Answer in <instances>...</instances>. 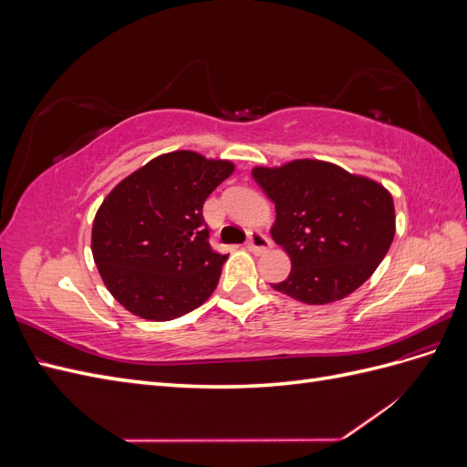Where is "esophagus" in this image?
Here are the masks:
<instances>
[{
    "mask_svg": "<svg viewBox=\"0 0 467 467\" xmlns=\"http://www.w3.org/2000/svg\"><path fill=\"white\" fill-rule=\"evenodd\" d=\"M245 247H247L249 251H253V253H263V251H266L268 247H271V239H268V237H266L265 234H261V232H251Z\"/></svg>",
    "mask_w": 467,
    "mask_h": 467,
    "instance_id": "obj_1",
    "label": "esophagus"
}]
</instances>
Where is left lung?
Here are the masks:
<instances>
[{"label":"left lung","mask_w":467,"mask_h":467,"mask_svg":"<svg viewBox=\"0 0 467 467\" xmlns=\"http://www.w3.org/2000/svg\"><path fill=\"white\" fill-rule=\"evenodd\" d=\"M276 218L275 244L292 261L286 280L273 288L321 306L360 288L384 261L395 235L391 192L378 181L329 161L294 160L251 171Z\"/></svg>","instance_id":"8db88e82"}]
</instances>
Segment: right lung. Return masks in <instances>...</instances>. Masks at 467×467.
Listing matches in <instances>:
<instances>
[{"label":"right lung","mask_w":467,"mask_h":467,"mask_svg":"<svg viewBox=\"0 0 467 467\" xmlns=\"http://www.w3.org/2000/svg\"><path fill=\"white\" fill-rule=\"evenodd\" d=\"M234 161L177 150L124 177L99 206L91 251L107 290L130 314L169 321L202 306L228 255L208 244L202 206Z\"/></svg>","instance_id":"add662e5"}]
</instances>
